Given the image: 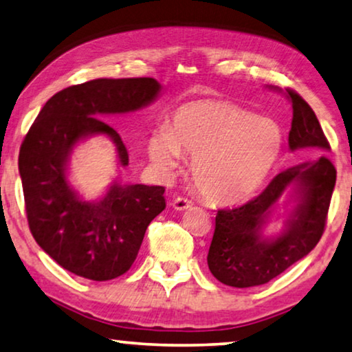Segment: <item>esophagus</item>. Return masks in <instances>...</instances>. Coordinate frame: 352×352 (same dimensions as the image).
Instances as JSON below:
<instances>
[{"mask_svg":"<svg viewBox=\"0 0 352 352\" xmlns=\"http://www.w3.org/2000/svg\"><path fill=\"white\" fill-rule=\"evenodd\" d=\"M171 206L175 208L176 210H186L188 208H192V201H188L187 198H182V197H177L173 199Z\"/></svg>","mask_w":352,"mask_h":352,"instance_id":"34e87169","label":"esophagus"}]
</instances>
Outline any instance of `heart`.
<instances>
[{"label":"heart","instance_id":"b5f03b06","mask_svg":"<svg viewBox=\"0 0 352 352\" xmlns=\"http://www.w3.org/2000/svg\"><path fill=\"white\" fill-rule=\"evenodd\" d=\"M283 131L274 120L226 100H193L155 129L148 155L162 171L190 155L197 190L209 201L236 204L253 197L267 181L283 153Z\"/></svg>","mask_w":352,"mask_h":352}]
</instances>
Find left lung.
I'll use <instances>...</instances> for the list:
<instances>
[{
	"mask_svg": "<svg viewBox=\"0 0 352 352\" xmlns=\"http://www.w3.org/2000/svg\"><path fill=\"white\" fill-rule=\"evenodd\" d=\"M286 97L293 105L289 149H310L316 153V159L282 171L261 195L244 206L220 209L215 215L208 266L219 282L234 288L264 285L285 272L316 247L326 226L337 181V170L322 154L331 151V146L311 107L291 89H286ZM289 186L294 188L295 208L284 231L264 236L262 231L278 199Z\"/></svg>",
	"mask_w": 352,
	"mask_h": 352,
	"instance_id": "left-lung-1",
	"label": "left lung"
}]
</instances>
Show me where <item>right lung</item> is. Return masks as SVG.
<instances>
[{"label":"right lung","instance_id":"right-lung-1","mask_svg":"<svg viewBox=\"0 0 352 352\" xmlns=\"http://www.w3.org/2000/svg\"><path fill=\"white\" fill-rule=\"evenodd\" d=\"M162 86L154 78H97L59 91L42 108L21 143L19 171L26 215L37 244L78 277L107 282L126 274L148 225L165 209V187L113 181L100 198L86 201L67 179L74 148L104 135L118 164L129 153L115 129L100 120L148 107Z\"/></svg>","mask_w":352,"mask_h":352}]
</instances>
